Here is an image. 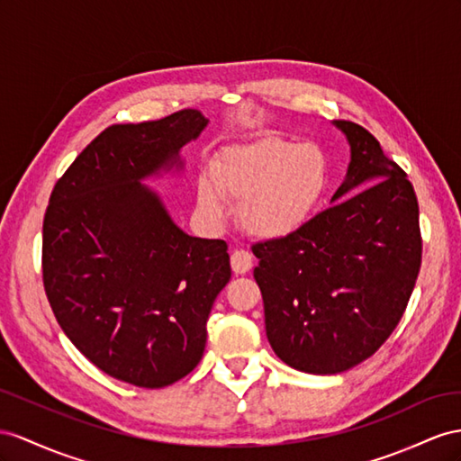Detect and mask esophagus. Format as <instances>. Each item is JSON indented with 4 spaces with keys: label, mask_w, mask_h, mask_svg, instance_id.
<instances>
[{
    "label": "esophagus",
    "mask_w": 461,
    "mask_h": 461,
    "mask_svg": "<svg viewBox=\"0 0 461 461\" xmlns=\"http://www.w3.org/2000/svg\"><path fill=\"white\" fill-rule=\"evenodd\" d=\"M253 267V255L247 251H233L231 253V270L235 275L249 273Z\"/></svg>",
    "instance_id": "1"
}]
</instances>
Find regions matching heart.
<instances>
[{
  "mask_svg": "<svg viewBox=\"0 0 461 461\" xmlns=\"http://www.w3.org/2000/svg\"><path fill=\"white\" fill-rule=\"evenodd\" d=\"M329 163L315 144L267 138L233 148L210 163L198 181L203 218L221 223L226 200H240V226L258 241H278L308 223L325 193Z\"/></svg>",
  "mask_w": 461,
  "mask_h": 461,
  "instance_id": "obj_1",
  "label": "heart"
}]
</instances>
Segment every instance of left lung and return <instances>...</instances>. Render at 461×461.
I'll list each match as a JSON object with an SVG mask.
<instances>
[{"label": "left lung", "instance_id": "8db88e82", "mask_svg": "<svg viewBox=\"0 0 461 461\" xmlns=\"http://www.w3.org/2000/svg\"><path fill=\"white\" fill-rule=\"evenodd\" d=\"M333 124L350 146L335 204L286 240L253 245L270 347L292 368L320 375L345 372L385 343L403 317L422 253L405 171L366 128Z\"/></svg>", "mask_w": 461, "mask_h": 461}]
</instances>
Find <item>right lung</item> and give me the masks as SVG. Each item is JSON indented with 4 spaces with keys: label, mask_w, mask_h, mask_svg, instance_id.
Wrapping results in <instances>:
<instances>
[{
    "label": "right lung",
    "mask_w": 461,
    "mask_h": 461,
    "mask_svg": "<svg viewBox=\"0 0 461 461\" xmlns=\"http://www.w3.org/2000/svg\"><path fill=\"white\" fill-rule=\"evenodd\" d=\"M208 126L185 109L114 124L56 183L42 226V278L66 337L99 370L158 389L194 370L206 321L231 278L228 245L185 233L149 176L183 171Z\"/></svg>",
    "instance_id": "obj_1"
}]
</instances>
